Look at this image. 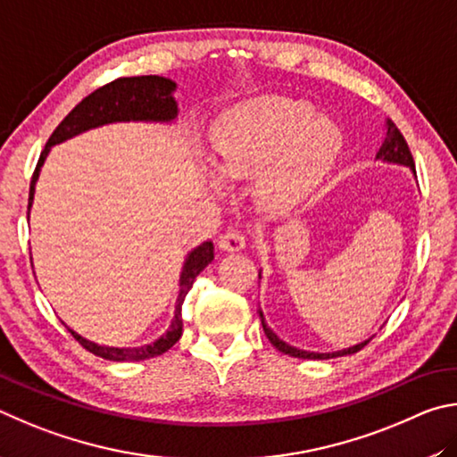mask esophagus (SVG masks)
Returning <instances> with one entry per match:
<instances>
[{
	"mask_svg": "<svg viewBox=\"0 0 457 457\" xmlns=\"http://www.w3.org/2000/svg\"><path fill=\"white\" fill-rule=\"evenodd\" d=\"M220 249L227 251V253H237V251H243L246 246V238L241 233V230H228V233H224L220 237Z\"/></svg>",
	"mask_w": 457,
	"mask_h": 457,
	"instance_id": "1",
	"label": "esophagus"
}]
</instances>
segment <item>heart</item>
<instances>
[{
	"label": "heart",
	"mask_w": 457,
	"mask_h": 457,
	"mask_svg": "<svg viewBox=\"0 0 457 457\" xmlns=\"http://www.w3.org/2000/svg\"><path fill=\"white\" fill-rule=\"evenodd\" d=\"M212 164L227 180L254 173V196L270 212L299 206L337 162L339 128L303 102L249 100L230 108L211 130Z\"/></svg>",
	"instance_id": "obj_1"
}]
</instances>
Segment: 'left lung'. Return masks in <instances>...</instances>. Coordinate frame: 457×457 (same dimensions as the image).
<instances>
[{
    "label": "left lung",
    "instance_id": "1",
    "mask_svg": "<svg viewBox=\"0 0 457 457\" xmlns=\"http://www.w3.org/2000/svg\"><path fill=\"white\" fill-rule=\"evenodd\" d=\"M386 140H383L381 148L378 152V160H383V162H391V164H402V166H407L411 168V172L415 174V164H413V156L410 152V146H407V142L403 138V134L397 130V126L391 122V120L387 118L386 120ZM261 277V273H259ZM261 315V323H262V331H265V335L269 337V341L273 343V345L281 351V353L285 355H291V357H299V359H333V357H343V355H351V353H357L359 349H363L367 343H370L371 339H367L363 343H357V345L353 347H347V349H341V351H333V353H313V351H303V349H297V347H291L289 343H285L283 339L277 337V333H273V329L267 325L265 317H262V311H259Z\"/></svg>",
    "mask_w": 457,
    "mask_h": 457
}]
</instances>
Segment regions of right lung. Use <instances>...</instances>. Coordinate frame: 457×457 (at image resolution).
<instances>
[{"label": "right lung", "mask_w": 457, "mask_h": 457, "mask_svg": "<svg viewBox=\"0 0 457 457\" xmlns=\"http://www.w3.org/2000/svg\"><path fill=\"white\" fill-rule=\"evenodd\" d=\"M176 82L170 78L162 76H134V78H118L114 82L98 87L90 96L78 104V106L70 112V114L62 120L58 128L52 132L50 140L46 142V148L39 154L36 172L31 176L29 184V204H28V220H29V208L34 203L36 195V182L39 179V170L46 162L50 148L55 144H62L74 136L82 134L92 128H98L112 122H174L179 116V104L174 100ZM214 259V246L211 241L198 245L196 249L188 253L187 261H184L182 273H180V291L179 299H176L174 307V319L168 331L158 337L150 345L140 347H108L98 345V343L84 339L82 335L68 331L74 335V339L90 353L98 355L102 359H110V361H144V359L162 355L164 351L170 349L182 335V303L187 293L190 291L195 278L200 275V270L208 267Z\"/></svg>", "instance_id": "obj_1"}]
</instances>
